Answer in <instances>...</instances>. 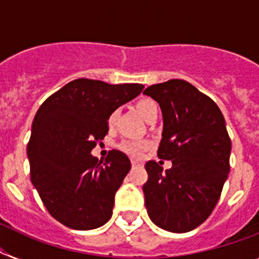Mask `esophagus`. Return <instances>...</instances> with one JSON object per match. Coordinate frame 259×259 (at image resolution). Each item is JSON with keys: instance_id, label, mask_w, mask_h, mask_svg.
Instances as JSON below:
<instances>
[{"instance_id": "obj_1", "label": "esophagus", "mask_w": 259, "mask_h": 259, "mask_svg": "<svg viewBox=\"0 0 259 259\" xmlns=\"http://www.w3.org/2000/svg\"><path fill=\"white\" fill-rule=\"evenodd\" d=\"M132 166L137 167V166H141V163H138L137 160H132Z\"/></svg>"}]
</instances>
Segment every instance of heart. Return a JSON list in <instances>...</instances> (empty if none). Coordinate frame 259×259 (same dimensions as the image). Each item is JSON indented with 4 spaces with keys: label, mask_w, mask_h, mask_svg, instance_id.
<instances>
[{
    "label": "heart",
    "mask_w": 259,
    "mask_h": 259,
    "mask_svg": "<svg viewBox=\"0 0 259 259\" xmlns=\"http://www.w3.org/2000/svg\"><path fill=\"white\" fill-rule=\"evenodd\" d=\"M136 108L138 110L141 116L143 118L150 119V117L154 116L155 113H158V106L154 103L153 100L150 99H142L140 100L138 103L136 104ZM117 119V110L112 112L109 114V118H108V123L109 126L114 125ZM119 150H122L123 153L127 154L129 156H133V158H141L143 154L146 153V150H149L151 147V142L150 141H141V140H125L118 145Z\"/></svg>",
    "instance_id": "obj_1"
}]
</instances>
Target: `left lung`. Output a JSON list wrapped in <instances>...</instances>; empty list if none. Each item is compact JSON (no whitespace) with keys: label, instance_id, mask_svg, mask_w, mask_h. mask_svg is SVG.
Segmentation results:
<instances>
[{"label":"left lung","instance_id":"left-lung-1","mask_svg":"<svg viewBox=\"0 0 259 259\" xmlns=\"http://www.w3.org/2000/svg\"><path fill=\"white\" fill-rule=\"evenodd\" d=\"M143 93L162 109L158 158L172 162L166 172L155 160L145 164L147 213L162 229L186 233L210 216L229 174L232 142L225 119L213 100L186 80L154 84Z\"/></svg>","mask_w":259,"mask_h":259}]
</instances>
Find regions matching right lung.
I'll list each match as a JSON object with an SVG mask.
<instances>
[{"instance_id":"add662e5","label":"right lung","mask_w":259,"mask_h":259,"mask_svg":"<svg viewBox=\"0 0 259 259\" xmlns=\"http://www.w3.org/2000/svg\"><path fill=\"white\" fill-rule=\"evenodd\" d=\"M142 89V84L76 79L36 112L27 143L30 178L49 213L63 225L89 230L112 217L130 160L118 150L109 151L105 160L91 151L108 133L110 113Z\"/></svg>"}]
</instances>
